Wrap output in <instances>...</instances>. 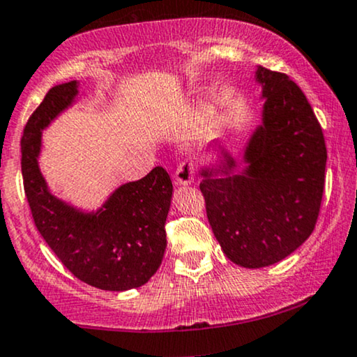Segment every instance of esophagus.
I'll list each match as a JSON object with an SVG mask.
<instances>
[{"instance_id":"34e87169","label":"esophagus","mask_w":357,"mask_h":357,"mask_svg":"<svg viewBox=\"0 0 357 357\" xmlns=\"http://www.w3.org/2000/svg\"><path fill=\"white\" fill-rule=\"evenodd\" d=\"M196 171H198V165L192 159H186V161L179 162V166L176 167L174 173V179L176 183L179 184H190L195 181Z\"/></svg>"}]
</instances>
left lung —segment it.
<instances>
[{
	"mask_svg": "<svg viewBox=\"0 0 357 357\" xmlns=\"http://www.w3.org/2000/svg\"><path fill=\"white\" fill-rule=\"evenodd\" d=\"M264 126L250 139L243 174L211 178L199 190L208 221L233 264H277L309 238L321 211L327 149L322 127L301 87L287 73L260 67ZM228 166H235L228 159Z\"/></svg>",
	"mask_w": 357,
	"mask_h": 357,
	"instance_id": "left-lung-1",
	"label": "left lung"
}]
</instances>
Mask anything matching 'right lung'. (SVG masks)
<instances>
[{"mask_svg":"<svg viewBox=\"0 0 357 357\" xmlns=\"http://www.w3.org/2000/svg\"><path fill=\"white\" fill-rule=\"evenodd\" d=\"M75 80L52 87L22 136L23 188L40 235L68 272L102 290L144 285L161 265L173 183L165 167L121 186L96 215H84L47 190L38 169L42 129L77 96Z\"/></svg>","mask_w":357,"mask_h":357,"instance_id":"add662e5","label":"right lung"}]
</instances>
